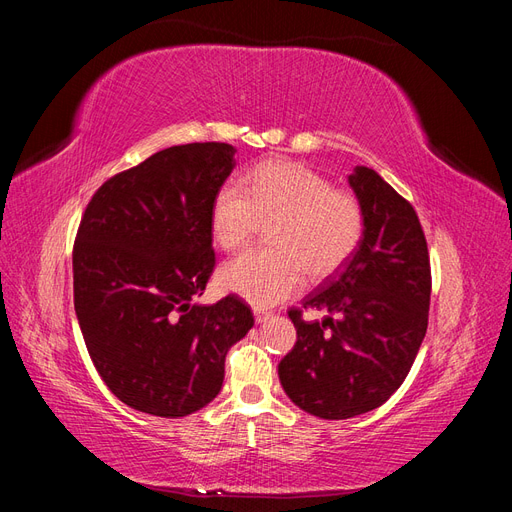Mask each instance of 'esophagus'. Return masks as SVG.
Segmentation results:
<instances>
[{
	"label": "esophagus",
	"mask_w": 512,
	"mask_h": 512,
	"mask_svg": "<svg viewBox=\"0 0 512 512\" xmlns=\"http://www.w3.org/2000/svg\"><path fill=\"white\" fill-rule=\"evenodd\" d=\"M254 318H256L258 324H262V322L271 318V312H265V309H254Z\"/></svg>",
	"instance_id": "esophagus-1"
}]
</instances>
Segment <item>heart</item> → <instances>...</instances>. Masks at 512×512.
<instances>
[{"mask_svg":"<svg viewBox=\"0 0 512 512\" xmlns=\"http://www.w3.org/2000/svg\"><path fill=\"white\" fill-rule=\"evenodd\" d=\"M267 226V247L220 269V286L258 307L297 294L309 273L324 280L342 269L361 243V200L337 190L316 170L288 160H267L245 177L243 188L224 185L211 207V235L235 252Z\"/></svg>","mask_w":512,"mask_h":512,"instance_id":"b5f03b06","label":"heart"}]
</instances>
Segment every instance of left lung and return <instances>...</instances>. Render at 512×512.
I'll list each match as a JSON object with an SVG mask.
<instances>
[{
	"label": "left lung",
	"instance_id": "8db88e82",
	"mask_svg": "<svg viewBox=\"0 0 512 512\" xmlns=\"http://www.w3.org/2000/svg\"><path fill=\"white\" fill-rule=\"evenodd\" d=\"M348 181L365 213L361 243L303 299V308H327V319L307 323L301 307L290 309L297 344L277 367L294 404L329 421L374 410L399 389L423 344L431 297L414 207L367 166Z\"/></svg>",
	"mask_w": 512,
	"mask_h": 512
}]
</instances>
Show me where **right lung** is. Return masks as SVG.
<instances>
[{
  "label": "right lung",
  "instance_id": "obj_1",
  "mask_svg": "<svg viewBox=\"0 0 512 512\" xmlns=\"http://www.w3.org/2000/svg\"><path fill=\"white\" fill-rule=\"evenodd\" d=\"M228 143L168 147L104 181L72 250L74 309L100 378L123 404L188 416L220 393L254 327L237 294L198 305L215 267L211 207L235 168Z\"/></svg>",
  "mask_w": 512,
  "mask_h": 512
}]
</instances>
